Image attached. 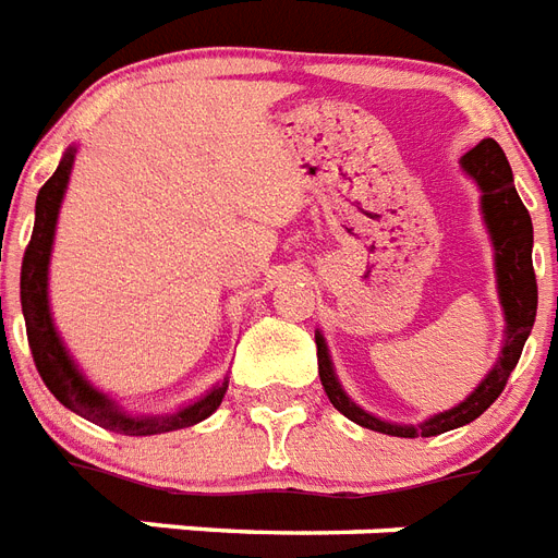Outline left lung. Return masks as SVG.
<instances>
[{
    "label": "left lung",
    "mask_w": 558,
    "mask_h": 558,
    "mask_svg": "<svg viewBox=\"0 0 558 558\" xmlns=\"http://www.w3.org/2000/svg\"><path fill=\"white\" fill-rule=\"evenodd\" d=\"M462 166L483 190V216H486L488 233L495 242L497 289H500V304H504L506 316L504 354H500V363L486 374V380L480 383L459 407L441 412V415H433L430 421H424L418 427H401V424L374 418L342 392L333 365H330V356H327L325 339L316 336L318 377H322L327 398L345 418H351L360 427H368V430L415 439V436H439V433H448L453 427L471 424L500 398L509 374L521 360L526 336L533 330L535 310H538V283H535L533 271V219H530L524 202L518 198L509 160L495 140H483L480 146H474L462 157Z\"/></svg>",
    "instance_id": "obj_1"
}]
</instances>
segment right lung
Here are the masks:
<instances>
[{
  "instance_id": "right-lung-1",
  "label": "right lung",
  "mask_w": 558,
  "mask_h": 558,
  "mask_svg": "<svg viewBox=\"0 0 558 558\" xmlns=\"http://www.w3.org/2000/svg\"><path fill=\"white\" fill-rule=\"evenodd\" d=\"M72 157L75 148H70L63 160L54 169V175L40 186L37 193V207H34V231L32 240L25 245L23 269H20V304H23L25 316V336H28V348H32L34 365L40 372L43 383L49 386V392L58 401L72 410L81 418L99 424L105 430L122 433V436H157V433L181 430V427H193L198 421L219 410L225 392H228V380L216 386L210 395H204L202 401L175 412V415H128L117 410L108 395L93 389L90 383L81 377L70 354L63 351L61 339L54 333L52 316H49V298H46V275H49V254H52L54 240V222H58V207H61L63 190L70 181Z\"/></svg>"
}]
</instances>
